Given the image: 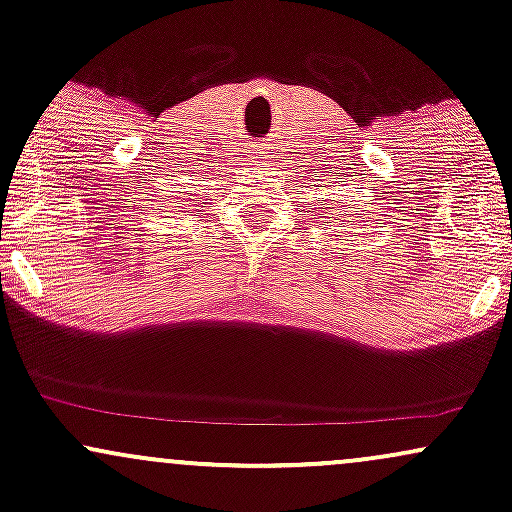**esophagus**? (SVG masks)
I'll return each mask as SVG.
<instances>
[{
    "label": "esophagus",
    "instance_id": "1",
    "mask_svg": "<svg viewBox=\"0 0 512 512\" xmlns=\"http://www.w3.org/2000/svg\"><path fill=\"white\" fill-rule=\"evenodd\" d=\"M269 146L267 144H252V158H257V163H260V166H264V163H269V154H272V151H267Z\"/></svg>",
    "mask_w": 512,
    "mask_h": 512
}]
</instances>
